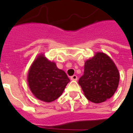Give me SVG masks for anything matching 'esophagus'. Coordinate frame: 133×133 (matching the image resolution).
Returning a JSON list of instances; mask_svg holds the SVG:
<instances>
[{"mask_svg": "<svg viewBox=\"0 0 133 133\" xmlns=\"http://www.w3.org/2000/svg\"><path fill=\"white\" fill-rule=\"evenodd\" d=\"M71 80H75V81H76V80H77V75H73V76H72V77H70Z\"/></svg>", "mask_w": 133, "mask_h": 133, "instance_id": "34e87169", "label": "esophagus"}]
</instances>
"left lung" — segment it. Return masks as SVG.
I'll return each instance as SVG.
<instances>
[{
  "instance_id": "obj_1",
  "label": "left lung",
  "mask_w": 133,
  "mask_h": 133,
  "mask_svg": "<svg viewBox=\"0 0 133 133\" xmlns=\"http://www.w3.org/2000/svg\"><path fill=\"white\" fill-rule=\"evenodd\" d=\"M119 81V71L111 58L104 53L97 52L85 61L84 72L78 83L89 101L99 103L115 94Z\"/></svg>"
}]
</instances>
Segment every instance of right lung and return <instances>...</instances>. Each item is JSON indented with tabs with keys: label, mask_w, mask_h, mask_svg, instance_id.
Returning a JSON list of instances; mask_svg holds the SVG:
<instances>
[{
	"label": "right lung",
	"mask_w": 133,
	"mask_h": 133,
	"mask_svg": "<svg viewBox=\"0 0 133 133\" xmlns=\"http://www.w3.org/2000/svg\"><path fill=\"white\" fill-rule=\"evenodd\" d=\"M29 87L34 95L41 101L52 102L60 97L70 79L55 63L39 55L28 72Z\"/></svg>",
	"instance_id": "obj_1"
}]
</instances>
